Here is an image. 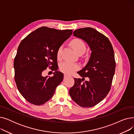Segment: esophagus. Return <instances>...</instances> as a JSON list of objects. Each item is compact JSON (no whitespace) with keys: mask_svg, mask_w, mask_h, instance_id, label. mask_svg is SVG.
<instances>
[{"mask_svg":"<svg viewBox=\"0 0 134 134\" xmlns=\"http://www.w3.org/2000/svg\"><path fill=\"white\" fill-rule=\"evenodd\" d=\"M69 76H70L68 75H67V74H64V78H68V77H69Z\"/></svg>","mask_w":134,"mask_h":134,"instance_id":"34e87169","label":"esophagus"}]
</instances>
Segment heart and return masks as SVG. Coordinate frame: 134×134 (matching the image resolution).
Instances as JSON below:
<instances>
[{
	"label": "heart",
	"instance_id": "heart-1",
	"mask_svg": "<svg viewBox=\"0 0 134 134\" xmlns=\"http://www.w3.org/2000/svg\"><path fill=\"white\" fill-rule=\"evenodd\" d=\"M71 45L74 49V51L78 54L81 53H85L86 49V47L85 43L80 39L75 38L71 42ZM62 48L60 47L57 52V57L60 59L61 56ZM79 69V66L76 63L69 62L64 61L62 62L60 65V71L66 74H71L74 72L78 71Z\"/></svg>",
	"mask_w": 134,
	"mask_h": 134
}]
</instances>
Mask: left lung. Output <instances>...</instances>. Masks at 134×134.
Segmentation results:
<instances>
[{"label":"left lung","mask_w":134,"mask_h":134,"mask_svg":"<svg viewBox=\"0 0 134 134\" xmlns=\"http://www.w3.org/2000/svg\"><path fill=\"white\" fill-rule=\"evenodd\" d=\"M73 35L85 41L92 52L86 66L78 72L82 78H74V85L69 93L79 106L93 107L110 90L116 68L113 47L107 37L92 27L77 29ZM86 77L89 80L84 82Z\"/></svg>","instance_id":"obj_1"}]
</instances>
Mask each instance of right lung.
I'll return each instance as SVG.
<instances>
[{"label": "right lung", "instance_id": "1", "mask_svg": "<svg viewBox=\"0 0 134 134\" xmlns=\"http://www.w3.org/2000/svg\"><path fill=\"white\" fill-rule=\"evenodd\" d=\"M72 32V30L43 26L21 41L14 60L15 80L19 92L27 102L41 105L53 96L63 79V73L57 71V52ZM48 67L55 71L53 77L42 76Z\"/></svg>", "mask_w": 134, "mask_h": 134}]
</instances>
